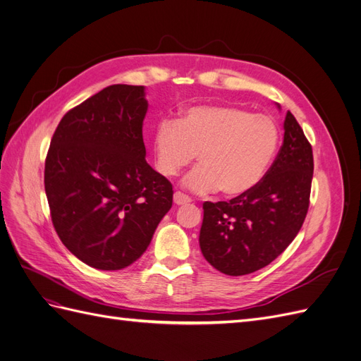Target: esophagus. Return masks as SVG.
I'll list each match as a JSON object with an SVG mask.
<instances>
[{
    "instance_id": "34e87169",
    "label": "esophagus",
    "mask_w": 361,
    "mask_h": 361,
    "mask_svg": "<svg viewBox=\"0 0 361 361\" xmlns=\"http://www.w3.org/2000/svg\"><path fill=\"white\" fill-rule=\"evenodd\" d=\"M173 200H174V204H178V206H183V204H188L190 202H191V199L188 197V195H185V194H182V192H174V195H173Z\"/></svg>"
}]
</instances>
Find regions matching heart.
Wrapping results in <instances>:
<instances>
[{
    "mask_svg": "<svg viewBox=\"0 0 361 361\" xmlns=\"http://www.w3.org/2000/svg\"><path fill=\"white\" fill-rule=\"evenodd\" d=\"M280 133L274 120L231 105H194L176 120L155 128L157 167L167 178L197 158L200 164L183 178L192 192L221 190L241 197L265 178L277 154Z\"/></svg>",
    "mask_w": 361,
    "mask_h": 361,
    "instance_id": "1",
    "label": "heart"
}]
</instances>
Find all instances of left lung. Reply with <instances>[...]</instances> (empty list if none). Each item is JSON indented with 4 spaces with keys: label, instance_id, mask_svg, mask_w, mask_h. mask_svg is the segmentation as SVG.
Masks as SVG:
<instances>
[{
    "label": "left lung",
    "instance_id": "left-lung-1",
    "mask_svg": "<svg viewBox=\"0 0 361 361\" xmlns=\"http://www.w3.org/2000/svg\"><path fill=\"white\" fill-rule=\"evenodd\" d=\"M283 129L279 155L253 191L228 202L203 203L200 250L223 274L245 276L269 265L298 235L307 215L312 146L290 111Z\"/></svg>",
    "mask_w": 361,
    "mask_h": 361
}]
</instances>
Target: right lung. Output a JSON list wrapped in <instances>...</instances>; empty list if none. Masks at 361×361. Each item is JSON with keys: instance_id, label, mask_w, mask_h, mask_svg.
I'll list each match as a JSON object with an SVG mask.
<instances>
[{"instance_id": "obj_1", "label": "right lung", "mask_w": 361, "mask_h": 361, "mask_svg": "<svg viewBox=\"0 0 361 361\" xmlns=\"http://www.w3.org/2000/svg\"><path fill=\"white\" fill-rule=\"evenodd\" d=\"M143 85L114 84L64 114L45 161L52 224L96 269L129 267L173 203L171 183L146 162Z\"/></svg>"}]
</instances>
